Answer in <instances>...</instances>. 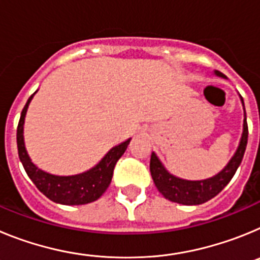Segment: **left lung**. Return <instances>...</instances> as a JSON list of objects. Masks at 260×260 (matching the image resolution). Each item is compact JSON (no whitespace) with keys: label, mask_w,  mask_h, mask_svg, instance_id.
<instances>
[{"label":"left lung","mask_w":260,"mask_h":260,"mask_svg":"<svg viewBox=\"0 0 260 260\" xmlns=\"http://www.w3.org/2000/svg\"><path fill=\"white\" fill-rule=\"evenodd\" d=\"M216 74L220 75V77H224L220 71H216ZM247 137H249V128H247L246 113H245L242 138H241L240 146H238L236 155L232 157L228 165L219 174L203 181H186L182 180V178H178V177L172 176L162 167L157 156L152 152L150 161V171L156 187L168 201L186 204V206H195V204H202L204 202L210 201V199H212L213 197L219 194L233 178L234 173H236L241 161H242L245 150H246Z\"/></svg>","instance_id":"8db88e82"}]
</instances>
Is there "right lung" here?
<instances>
[{"label": "right lung", "instance_id": "right-lung-1", "mask_svg": "<svg viewBox=\"0 0 260 260\" xmlns=\"http://www.w3.org/2000/svg\"><path fill=\"white\" fill-rule=\"evenodd\" d=\"M34 95L29 96L26 105L23 108L17 128L18 155H19L20 161H22L26 173L28 174L32 182L35 183L36 187L47 198L56 202V203L66 204V206H79V204H87L98 201L108 189V186L110 185L114 167L127 148L130 139L113 147L103 157L102 161L84 173L62 177L41 171L28 157L26 147H24V141H23L24 117H26L27 108H28V104Z\"/></svg>", "mask_w": 260, "mask_h": 260}]
</instances>
